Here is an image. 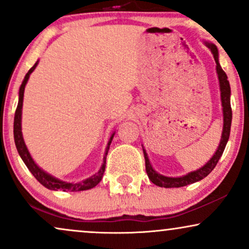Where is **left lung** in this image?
<instances>
[{
  "instance_id": "left-lung-1",
  "label": "left lung",
  "mask_w": 249,
  "mask_h": 249,
  "mask_svg": "<svg viewBox=\"0 0 249 249\" xmlns=\"http://www.w3.org/2000/svg\"><path fill=\"white\" fill-rule=\"evenodd\" d=\"M205 46L211 51L213 55V59L216 61V71L217 76H218L219 81V89H220V100H222V107H223V131L222 137H220V142L218 148H217L216 152L213 156L208 160L202 167L198 170L189 172V173L185 174L182 177H165L162 174H159L158 172L153 170L151 162L149 160L148 153H146L145 149L143 148L144 159H145V170L146 174H148L149 179L151 180L152 183L156 186L164 187V188H178V187H183L190 183L197 182V181L204 179L205 177L209 176L211 171L216 167L217 162H218L219 158L222 157L224 150H225L226 143H228L230 137V131H231V122H232V109H231V88H230V83L228 81V76L224 70L222 69L218 60V50H217L216 45L213 42L204 41Z\"/></svg>"
}]
</instances>
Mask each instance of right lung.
Masks as SVG:
<instances>
[{
    "instance_id": "add662e5",
    "label": "right lung",
    "mask_w": 249,
    "mask_h": 249,
    "mask_svg": "<svg viewBox=\"0 0 249 249\" xmlns=\"http://www.w3.org/2000/svg\"><path fill=\"white\" fill-rule=\"evenodd\" d=\"M38 63H39V60L36 61L35 66L27 71L25 77L23 79V83H21L19 88V98H18V105H17L16 113H15V120H14V137H15V144H16L17 151L19 153L20 158L23 159L24 164L26 165L31 173H32L36 179L38 180L42 186L46 187V188L51 190H63V192H81V190H88V189L93 188V187H96L98 183L100 182L101 178L104 176V172H105V167H106V156L107 153H108L109 145L110 143H112V140L113 137H114L115 133L112 134L108 143H107L105 155H104V159H103V165H101L100 170L98 171L96 174H93L92 177L88 178V179L81 181V182H67V181L60 180L57 179V178L52 176V174L47 173V172L44 171L41 167H39L38 165L36 164V161L33 160L32 157H31L29 150L26 148V144L24 142V139H23V134H21V108H23L24 90H25V85L27 81H29L30 75L33 72V70L36 69V67L38 66Z\"/></svg>"
}]
</instances>
